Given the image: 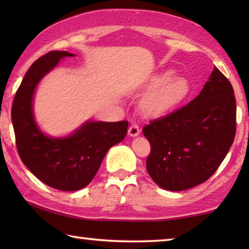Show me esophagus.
Instances as JSON below:
<instances>
[{
  "label": "esophagus",
  "instance_id": "34e87169",
  "mask_svg": "<svg viewBox=\"0 0 249 249\" xmlns=\"http://www.w3.org/2000/svg\"><path fill=\"white\" fill-rule=\"evenodd\" d=\"M141 133V129H140V126H138L137 124H132L128 127V135L129 136H137V135H140Z\"/></svg>",
  "mask_w": 249,
  "mask_h": 249
}]
</instances>
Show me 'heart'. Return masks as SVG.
Returning a JSON list of instances; mask_svg holds the SVG:
<instances>
[{
	"label": "heart",
	"instance_id": "b5f03b06",
	"mask_svg": "<svg viewBox=\"0 0 249 249\" xmlns=\"http://www.w3.org/2000/svg\"><path fill=\"white\" fill-rule=\"evenodd\" d=\"M151 91L142 101V108L149 115L163 114L182 102L190 91L187 79L174 78V72L167 71L156 77L150 84Z\"/></svg>",
	"mask_w": 249,
	"mask_h": 249
}]
</instances>
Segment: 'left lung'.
I'll return each mask as SVG.
<instances>
[{
  "mask_svg": "<svg viewBox=\"0 0 249 249\" xmlns=\"http://www.w3.org/2000/svg\"><path fill=\"white\" fill-rule=\"evenodd\" d=\"M150 142L149 176L162 189L182 191L205 182L222 163L236 134L231 82L216 67L195 100L142 128Z\"/></svg>",
  "mask_w": 249,
  "mask_h": 249,
  "instance_id": "left-lung-1",
  "label": "left lung"
}]
</instances>
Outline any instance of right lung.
Here are the masks:
<instances>
[{"label": "right lung", "mask_w": 249, "mask_h": 249, "mask_svg": "<svg viewBox=\"0 0 249 249\" xmlns=\"http://www.w3.org/2000/svg\"><path fill=\"white\" fill-rule=\"evenodd\" d=\"M68 52L53 50L34 62L16 91L12 122L16 147L25 166L41 182L61 191L87 187L98 172L107 150L127 134V121L87 122L66 138H52L40 132L33 115V95L37 83Z\"/></svg>", "instance_id": "add662e5"}]
</instances>
